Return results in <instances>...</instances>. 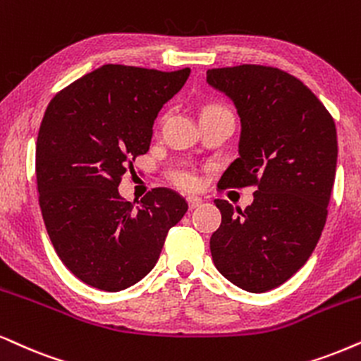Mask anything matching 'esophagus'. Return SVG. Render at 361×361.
Segmentation results:
<instances>
[{
    "mask_svg": "<svg viewBox=\"0 0 361 361\" xmlns=\"http://www.w3.org/2000/svg\"><path fill=\"white\" fill-rule=\"evenodd\" d=\"M186 202H188V207H190V209H195V208H198L200 204H202L203 202L200 198H196V196H188V198H186Z\"/></svg>",
    "mask_w": 361,
    "mask_h": 361,
    "instance_id": "obj_1",
    "label": "esophagus"
}]
</instances>
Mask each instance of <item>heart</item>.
<instances>
[{
	"label": "heart",
	"mask_w": 361,
	"mask_h": 361,
	"mask_svg": "<svg viewBox=\"0 0 361 361\" xmlns=\"http://www.w3.org/2000/svg\"><path fill=\"white\" fill-rule=\"evenodd\" d=\"M212 106H214V104H209L207 108H212ZM163 121H165V116L159 120V125H161ZM168 178H170L173 185L186 191L195 190L200 183V178L196 175V170L193 166L186 165V163H178V165L171 166L170 170H168Z\"/></svg>",
	"instance_id": "obj_1"
}]
</instances>
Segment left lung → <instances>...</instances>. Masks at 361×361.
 <instances>
[{
    "label": "left lung",
    "instance_id": "left-lung-1",
    "mask_svg": "<svg viewBox=\"0 0 361 361\" xmlns=\"http://www.w3.org/2000/svg\"><path fill=\"white\" fill-rule=\"evenodd\" d=\"M207 81L233 99L241 120L240 158L220 183L257 188L245 209L214 200L221 225L209 250L226 280L263 293L293 276L320 240L338 157L335 121L308 86L278 68H214Z\"/></svg>",
    "mask_w": 361,
    "mask_h": 361
}]
</instances>
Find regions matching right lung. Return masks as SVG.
<instances>
[{"label":"right lung","instance_id":"right-lung-1","mask_svg":"<svg viewBox=\"0 0 361 361\" xmlns=\"http://www.w3.org/2000/svg\"><path fill=\"white\" fill-rule=\"evenodd\" d=\"M190 71L103 65L44 111L36 140L41 214L59 259L93 288L120 291L147 276L188 209L170 188H153L135 207L118 186L149 149L154 118Z\"/></svg>","mask_w":361,"mask_h":361}]
</instances>
